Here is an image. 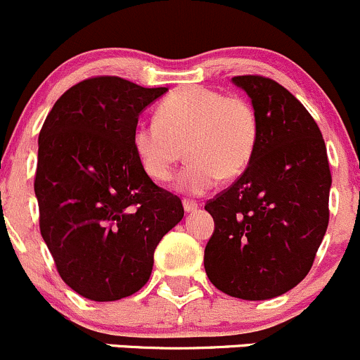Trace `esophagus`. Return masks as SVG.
Segmentation results:
<instances>
[{"instance_id":"1","label":"esophagus","mask_w":360,"mask_h":360,"mask_svg":"<svg viewBox=\"0 0 360 360\" xmlns=\"http://www.w3.org/2000/svg\"><path fill=\"white\" fill-rule=\"evenodd\" d=\"M183 207H184V210L188 212V214H190V212H195L196 209H198V203L196 202H193V200H183Z\"/></svg>"}]
</instances>
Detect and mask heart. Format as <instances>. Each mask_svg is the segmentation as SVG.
<instances>
[{"instance_id": "1", "label": "heart", "mask_w": 360, "mask_h": 360, "mask_svg": "<svg viewBox=\"0 0 360 360\" xmlns=\"http://www.w3.org/2000/svg\"><path fill=\"white\" fill-rule=\"evenodd\" d=\"M259 134V117L247 100L191 86L165 98L157 120L136 124L132 143L141 167L158 183L170 181L186 155L176 188L203 195L221 177L236 179L248 169Z\"/></svg>"}]
</instances>
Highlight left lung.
Wrapping results in <instances>:
<instances>
[{"label": "left lung", "instance_id": "left-lung-1", "mask_svg": "<svg viewBox=\"0 0 360 360\" xmlns=\"http://www.w3.org/2000/svg\"><path fill=\"white\" fill-rule=\"evenodd\" d=\"M259 117V143L233 186L207 202L215 229L205 272L222 293L269 300L309 274L330 221L326 145L304 105L272 79L238 75Z\"/></svg>", "mask_w": 360, "mask_h": 360}]
</instances>
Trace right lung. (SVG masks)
Segmentation results:
<instances>
[{"label":"right lung","mask_w":360,"mask_h":360,"mask_svg":"<svg viewBox=\"0 0 360 360\" xmlns=\"http://www.w3.org/2000/svg\"><path fill=\"white\" fill-rule=\"evenodd\" d=\"M165 93L110 75L86 79L56 100L39 132L41 236L63 281L89 300L141 290L155 248L184 215L132 143L139 113Z\"/></svg>","instance_id":"add662e5"}]
</instances>
